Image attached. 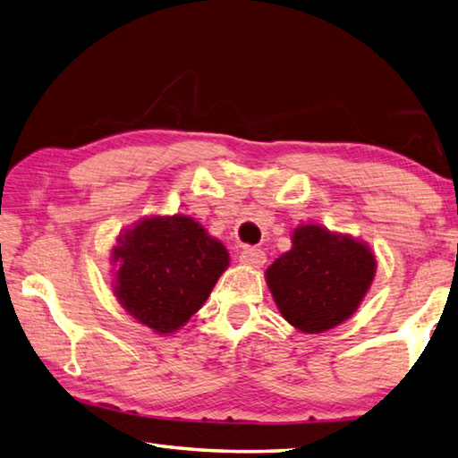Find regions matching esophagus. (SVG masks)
<instances>
[{
    "instance_id": "34e87169",
    "label": "esophagus",
    "mask_w": 458,
    "mask_h": 458,
    "mask_svg": "<svg viewBox=\"0 0 458 458\" xmlns=\"http://www.w3.org/2000/svg\"><path fill=\"white\" fill-rule=\"evenodd\" d=\"M240 261L246 266H251V267H261L266 264V254L261 250L246 246L240 251Z\"/></svg>"
}]
</instances>
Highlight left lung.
Listing matches in <instances>:
<instances>
[{"mask_svg": "<svg viewBox=\"0 0 458 458\" xmlns=\"http://www.w3.org/2000/svg\"><path fill=\"white\" fill-rule=\"evenodd\" d=\"M293 248L266 269L267 287L289 325L325 333L354 315L376 276V256L364 242L317 224L295 228Z\"/></svg>", "mask_w": 458, "mask_h": 458, "instance_id": "obj_1", "label": "left lung"}]
</instances>
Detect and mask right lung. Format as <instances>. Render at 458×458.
<instances>
[{"mask_svg":"<svg viewBox=\"0 0 458 458\" xmlns=\"http://www.w3.org/2000/svg\"><path fill=\"white\" fill-rule=\"evenodd\" d=\"M112 261L120 305L157 335H171L204 305L230 256L199 222L173 214L120 232Z\"/></svg>","mask_w":458,"mask_h":458,"instance_id":"1","label":"right lung"}]
</instances>
